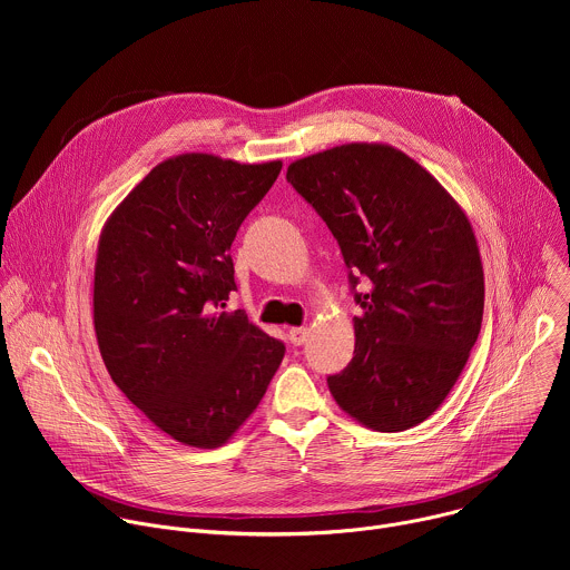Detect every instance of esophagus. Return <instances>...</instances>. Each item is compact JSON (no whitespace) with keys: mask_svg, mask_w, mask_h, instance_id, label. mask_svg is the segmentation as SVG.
I'll list each match as a JSON object with an SVG mask.
<instances>
[{"mask_svg":"<svg viewBox=\"0 0 570 570\" xmlns=\"http://www.w3.org/2000/svg\"><path fill=\"white\" fill-rule=\"evenodd\" d=\"M308 338V330L306 327H291L288 330V341L297 347V345H304Z\"/></svg>","mask_w":570,"mask_h":570,"instance_id":"34e87169","label":"esophagus"}]
</instances>
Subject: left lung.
I'll use <instances>...</instances> for the list:
<instances>
[{"mask_svg": "<svg viewBox=\"0 0 570 570\" xmlns=\"http://www.w3.org/2000/svg\"><path fill=\"white\" fill-rule=\"evenodd\" d=\"M286 180L336 236L363 315L352 363L327 379L358 424L396 433L429 420L478 341L484 275L458 200L403 150L352 141L295 159Z\"/></svg>", "mask_w": 570, "mask_h": 570, "instance_id": "8db88e82", "label": "left lung"}]
</instances>
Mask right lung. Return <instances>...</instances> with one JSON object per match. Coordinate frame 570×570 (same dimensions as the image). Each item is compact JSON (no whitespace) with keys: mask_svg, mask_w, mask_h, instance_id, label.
Returning <instances> with one entry per match:
<instances>
[{"mask_svg":"<svg viewBox=\"0 0 570 570\" xmlns=\"http://www.w3.org/2000/svg\"><path fill=\"white\" fill-rule=\"evenodd\" d=\"M282 161L174 155L108 216L95 264V332L110 379L169 438L232 440L257 411L284 345L243 311H223L236 229Z\"/></svg>","mask_w":570,"mask_h":570,"instance_id":"right-lung-1","label":"right lung"}]
</instances>
